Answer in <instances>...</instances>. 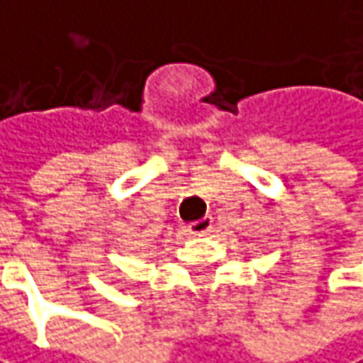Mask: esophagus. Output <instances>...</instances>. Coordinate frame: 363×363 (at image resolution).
<instances>
[{"instance_id": "obj_1", "label": "esophagus", "mask_w": 363, "mask_h": 363, "mask_svg": "<svg viewBox=\"0 0 363 363\" xmlns=\"http://www.w3.org/2000/svg\"><path fill=\"white\" fill-rule=\"evenodd\" d=\"M212 226H214V218H212V216H203L201 220L191 222V224H189V230H191L193 235H208V233L212 230Z\"/></svg>"}]
</instances>
